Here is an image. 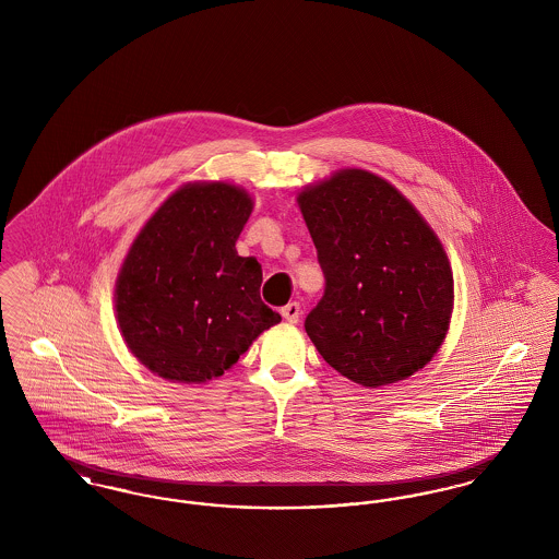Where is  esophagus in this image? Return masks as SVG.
<instances>
[{
    "label": "esophagus",
    "instance_id": "34e87169",
    "mask_svg": "<svg viewBox=\"0 0 559 559\" xmlns=\"http://www.w3.org/2000/svg\"><path fill=\"white\" fill-rule=\"evenodd\" d=\"M281 314H283V319L287 320V322H297L299 320V314H301V308H299V304L297 301H292V304H287V306H283L281 308Z\"/></svg>",
    "mask_w": 559,
    "mask_h": 559
}]
</instances>
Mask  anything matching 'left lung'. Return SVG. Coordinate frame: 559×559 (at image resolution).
<instances>
[{"instance_id":"obj_1","label":"left lung","mask_w":559,"mask_h":559,"mask_svg":"<svg viewBox=\"0 0 559 559\" xmlns=\"http://www.w3.org/2000/svg\"><path fill=\"white\" fill-rule=\"evenodd\" d=\"M297 201L324 274L304 322L320 356L365 388L424 369L447 337L454 297L426 219L365 169L340 171Z\"/></svg>"}]
</instances>
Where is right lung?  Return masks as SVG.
Returning <instances> with one entry per match:
<instances>
[{
  "label": "right lung",
  "mask_w": 559,
  "mask_h": 559,
  "mask_svg": "<svg viewBox=\"0 0 559 559\" xmlns=\"http://www.w3.org/2000/svg\"><path fill=\"white\" fill-rule=\"evenodd\" d=\"M251 210L233 185H188L133 240L117 281V320L133 356L159 377H219L281 322L260 297V262L235 247Z\"/></svg>",
  "instance_id": "right-lung-1"
}]
</instances>
